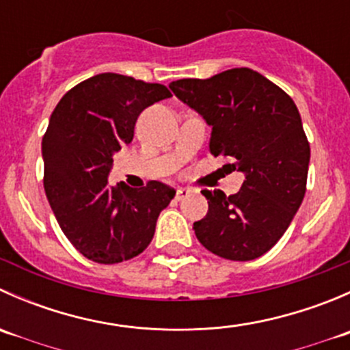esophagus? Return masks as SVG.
Returning <instances> with one entry per match:
<instances>
[{
  "instance_id": "obj_1",
  "label": "esophagus",
  "mask_w": 350,
  "mask_h": 350,
  "mask_svg": "<svg viewBox=\"0 0 350 350\" xmlns=\"http://www.w3.org/2000/svg\"><path fill=\"white\" fill-rule=\"evenodd\" d=\"M189 195V189L188 188H178L176 189V200L178 201H181V200H185L186 196Z\"/></svg>"
}]
</instances>
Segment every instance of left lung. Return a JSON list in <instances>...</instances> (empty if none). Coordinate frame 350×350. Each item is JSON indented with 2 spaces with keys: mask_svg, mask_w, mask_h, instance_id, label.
Segmentation results:
<instances>
[{
  "mask_svg": "<svg viewBox=\"0 0 350 350\" xmlns=\"http://www.w3.org/2000/svg\"><path fill=\"white\" fill-rule=\"evenodd\" d=\"M169 88L211 126L210 152L245 176L235 195L201 191L208 213L193 225L198 241L224 259H257L283 237L306 191L310 144L295 101L249 67Z\"/></svg>",
  "mask_w": 350,
  "mask_h": 350,
  "instance_id": "left-lung-1",
  "label": "left lung"
}]
</instances>
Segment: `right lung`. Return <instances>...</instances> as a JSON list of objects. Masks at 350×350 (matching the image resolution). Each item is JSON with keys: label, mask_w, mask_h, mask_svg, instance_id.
Here are the masks:
<instances>
[{"label": "right lung", "mask_w": 350, "mask_h": 350, "mask_svg": "<svg viewBox=\"0 0 350 350\" xmlns=\"http://www.w3.org/2000/svg\"><path fill=\"white\" fill-rule=\"evenodd\" d=\"M162 84L103 72L67 91L42 139L44 188L69 242L88 259L116 264L139 256L176 191L108 185L113 155L130 144L140 113L171 98Z\"/></svg>", "instance_id": "1"}]
</instances>
